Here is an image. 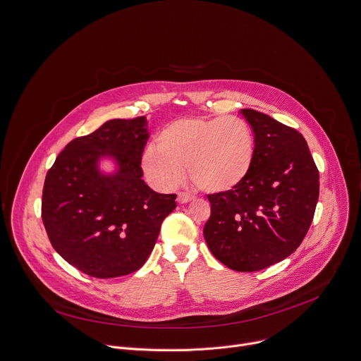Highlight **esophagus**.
Instances as JSON below:
<instances>
[{
	"instance_id": "34e87169",
	"label": "esophagus",
	"mask_w": 361,
	"mask_h": 361,
	"mask_svg": "<svg viewBox=\"0 0 361 361\" xmlns=\"http://www.w3.org/2000/svg\"><path fill=\"white\" fill-rule=\"evenodd\" d=\"M189 201H192V195H188L186 192H179L178 193V202L179 204H188Z\"/></svg>"
}]
</instances>
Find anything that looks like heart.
Instances as JSON below:
<instances>
[{"mask_svg":"<svg viewBox=\"0 0 361 361\" xmlns=\"http://www.w3.org/2000/svg\"><path fill=\"white\" fill-rule=\"evenodd\" d=\"M255 159V137L245 120L235 116L185 117L159 132L156 147L142 156L147 179L172 189L183 178L202 192L224 193L241 185Z\"/></svg>","mask_w":361,"mask_h":361,"instance_id":"b5f03b06","label":"heart"}]
</instances>
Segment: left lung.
Segmentation results:
<instances>
[{
  "instance_id": "8db88e82",
  "label": "left lung",
  "mask_w": 361,
  "mask_h": 361,
  "mask_svg": "<svg viewBox=\"0 0 361 361\" xmlns=\"http://www.w3.org/2000/svg\"><path fill=\"white\" fill-rule=\"evenodd\" d=\"M241 114L254 132V165L235 189L208 195L204 236L224 265L254 272L300 247L314 218L319 175L300 132L257 110Z\"/></svg>"
}]
</instances>
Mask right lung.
I'll return each instance as SVG.
<instances>
[{"mask_svg": "<svg viewBox=\"0 0 361 361\" xmlns=\"http://www.w3.org/2000/svg\"><path fill=\"white\" fill-rule=\"evenodd\" d=\"M149 139L146 117L109 120L73 139L49 169L42 218L53 248L94 278L137 271L150 255L160 225L176 208L175 193H157L142 179ZM111 151L121 172L100 177L95 160Z\"/></svg>", "mask_w": 361, "mask_h": 361, "instance_id": "add662e5", "label": "right lung"}]
</instances>
